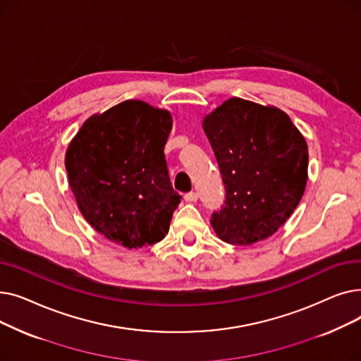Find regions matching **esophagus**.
Wrapping results in <instances>:
<instances>
[{
  "mask_svg": "<svg viewBox=\"0 0 361 361\" xmlns=\"http://www.w3.org/2000/svg\"><path fill=\"white\" fill-rule=\"evenodd\" d=\"M197 199H199V193H197V192H190V193H185V195H184V200L188 202V203L196 202Z\"/></svg>",
  "mask_w": 361,
  "mask_h": 361,
  "instance_id": "1",
  "label": "esophagus"
}]
</instances>
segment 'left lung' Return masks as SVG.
<instances>
[{"label": "left lung", "mask_w": 361, "mask_h": 361, "mask_svg": "<svg viewBox=\"0 0 361 361\" xmlns=\"http://www.w3.org/2000/svg\"><path fill=\"white\" fill-rule=\"evenodd\" d=\"M225 185L212 214L216 235L234 245L267 240L300 203L307 184L306 139L286 112L230 98L203 118Z\"/></svg>", "instance_id": "left-lung-1"}]
</instances>
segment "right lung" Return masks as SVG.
I'll list each match as a JSON object with an SVG mask.
<instances>
[{
    "label": "right lung",
    "mask_w": 361,
    "mask_h": 361,
    "mask_svg": "<svg viewBox=\"0 0 361 361\" xmlns=\"http://www.w3.org/2000/svg\"><path fill=\"white\" fill-rule=\"evenodd\" d=\"M173 116L139 99L89 117L66 152L68 185L94 230L127 249L161 241L181 202L164 147Z\"/></svg>",
    "instance_id": "obj_1"
}]
</instances>
